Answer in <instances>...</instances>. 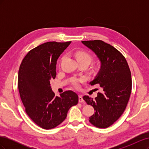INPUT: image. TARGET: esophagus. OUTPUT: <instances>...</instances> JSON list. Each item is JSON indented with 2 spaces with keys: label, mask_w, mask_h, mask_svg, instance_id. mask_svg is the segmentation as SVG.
<instances>
[{
  "label": "esophagus",
  "mask_w": 149,
  "mask_h": 149,
  "mask_svg": "<svg viewBox=\"0 0 149 149\" xmlns=\"http://www.w3.org/2000/svg\"><path fill=\"white\" fill-rule=\"evenodd\" d=\"M78 100H79V102L82 103L84 102V100L83 99V96L82 95H79V97H78Z\"/></svg>",
  "instance_id": "esophagus-1"
}]
</instances>
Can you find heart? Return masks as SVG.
Segmentation results:
<instances>
[{"label":"heart","instance_id":"b5f03b06","mask_svg":"<svg viewBox=\"0 0 149 149\" xmlns=\"http://www.w3.org/2000/svg\"><path fill=\"white\" fill-rule=\"evenodd\" d=\"M74 56L78 63H84L89 65L93 61V57L89 53L85 52H76L74 53ZM64 58L65 57H63L61 60H63ZM82 81H83V79L73 78L71 79V84L76 88H79L80 87V83Z\"/></svg>","mask_w":149,"mask_h":149}]
</instances>
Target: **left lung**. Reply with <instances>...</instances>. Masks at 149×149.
<instances>
[{
	"mask_svg": "<svg viewBox=\"0 0 149 149\" xmlns=\"http://www.w3.org/2000/svg\"><path fill=\"white\" fill-rule=\"evenodd\" d=\"M82 43L101 63L100 72L90 84L100 85L102 92L94 100L88 96L83 97L95 110L89 121L96 127L107 128L120 118L127 105L132 90L131 73L123 54L111 45L100 40Z\"/></svg>",
	"mask_w": 149,
	"mask_h": 149,
	"instance_id": "obj_1",
	"label": "left lung"
}]
</instances>
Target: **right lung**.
<instances>
[{
	"label": "right lung",
	"mask_w": 149,
	"mask_h": 149,
	"mask_svg": "<svg viewBox=\"0 0 149 149\" xmlns=\"http://www.w3.org/2000/svg\"><path fill=\"white\" fill-rule=\"evenodd\" d=\"M71 42H48L40 45L26 54L20 66L18 88L25 111L44 129L60 125L68 110L78 102V94L70 90L55 96L50 84L56 76L58 58Z\"/></svg>",
	"instance_id": "obj_1"
}]
</instances>
